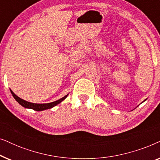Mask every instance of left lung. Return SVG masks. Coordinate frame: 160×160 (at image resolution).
Wrapping results in <instances>:
<instances>
[{
  "instance_id": "left-lung-1",
  "label": "left lung",
  "mask_w": 160,
  "mask_h": 160,
  "mask_svg": "<svg viewBox=\"0 0 160 160\" xmlns=\"http://www.w3.org/2000/svg\"><path fill=\"white\" fill-rule=\"evenodd\" d=\"M145 100H144V101H145Z\"/></svg>"
}]
</instances>
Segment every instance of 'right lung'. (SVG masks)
Wrapping results in <instances>:
<instances>
[{"mask_svg":"<svg viewBox=\"0 0 160 160\" xmlns=\"http://www.w3.org/2000/svg\"><path fill=\"white\" fill-rule=\"evenodd\" d=\"M10 91H11V93L12 94L13 97L14 98V99L16 100L22 106L25 107V108H27L33 109V110L38 111H43V110H46V109H49V108H53L54 106H55L58 104L60 103V102H62V100H64L65 98H67V96L68 95V94L67 95H65L63 98H60V100H56V101H54V102H49V103H33V102H30L26 101V100H24L22 99H21L20 98H19L18 96H17L16 95H15V94L11 90V89H10Z\"/></svg>","mask_w":160,"mask_h":160,"instance_id":"add662e5","label":"right lung"}]
</instances>
